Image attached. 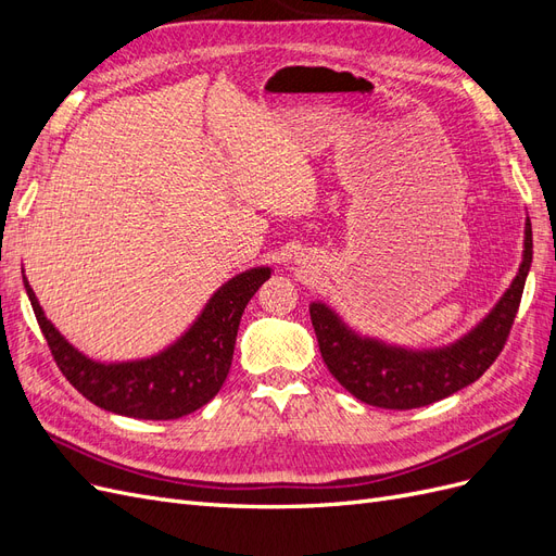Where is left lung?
<instances>
[{"label":"left lung","mask_w":556,"mask_h":556,"mask_svg":"<svg viewBox=\"0 0 556 556\" xmlns=\"http://www.w3.org/2000/svg\"><path fill=\"white\" fill-rule=\"evenodd\" d=\"M531 223L525 227V252L510 288L498 304L459 341L431 350H410L359 336L323 301L311 304L313 329L329 374L368 406L410 410L429 406L476 382L501 355L525 292L531 268Z\"/></svg>","instance_id":"1"}]
</instances>
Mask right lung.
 I'll return each mask as SVG.
<instances>
[{
    "instance_id": "1",
    "label": "right lung",
    "mask_w": 556,
    "mask_h": 556,
    "mask_svg": "<svg viewBox=\"0 0 556 556\" xmlns=\"http://www.w3.org/2000/svg\"><path fill=\"white\" fill-rule=\"evenodd\" d=\"M271 276L268 266H255L233 276L176 343L146 359L94 362L76 350L46 317L23 271V282L37 323L64 378L94 406L137 417L178 419L190 415L220 392L229 374L233 343L248 301Z\"/></svg>"
}]
</instances>
